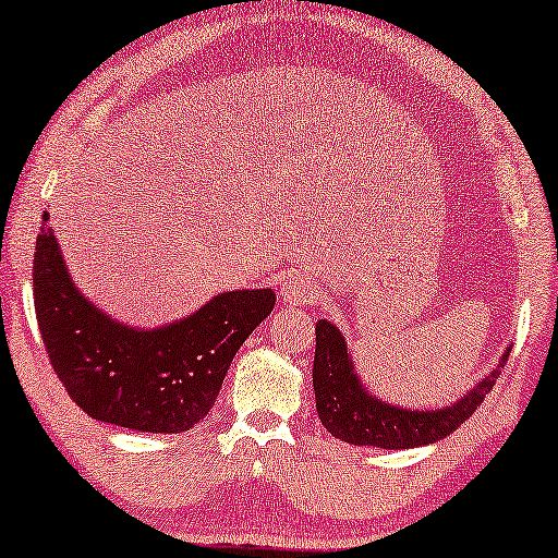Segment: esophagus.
Wrapping results in <instances>:
<instances>
[{
	"label": "esophagus",
	"mask_w": 558,
	"mask_h": 558,
	"mask_svg": "<svg viewBox=\"0 0 558 558\" xmlns=\"http://www.w3.org/2000/svg\"><path fill=\"white\" fill-rule=\"evenodd\" d=\"M279 296L287 306H304L306 302H314L316 281L304 277V274H299V271H291L289 277L281 281Z\"/></svg>",
	"instance_id": "1"
}]
</instances>
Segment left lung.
Segmentation results:
<instances>
[{"label":"left lung","mask_w":558,"mask_h":558,"mask_svg":"<svg viewBox=\"0 0 558 558\" xmlns=\"http://www.w3.org/2000/svg\"><path fill=\"white\" fill-rule=\"evenodd\" d=\"M509 351L511 344L504 349L499 364H494L492 372L484 374L474 389L451 401L449 407L409 409L404 404H391V401L368 391L362 376L356 374L354 356H351L344 333L333 322L319 319L316 322V351L312 368L316 414L333 439L354 444V447H426V444L447 439L482 407L486 393L494 389L504 364H507Z\"/></svg>","instance_id":"obj_1"}]
</instances>
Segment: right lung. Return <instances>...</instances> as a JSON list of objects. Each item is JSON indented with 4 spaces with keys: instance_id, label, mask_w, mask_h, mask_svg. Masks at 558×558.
<instances>
[{
    "instance_id": "right-lung-1",
    "label": "right lung",
    "mask_w": 558,
    "mask_h": 558,
    "mask_svg": "<svg viewBox=\"0 0 558 558\" xmlns=\"http://www.w3.org/2000/svg\"><path fill=\"white\" fill-rule=\"evenodd\" d=\"M32 274L41 339L74 404L147 434L190 432L209 414L239 347L277 302L269 287L234 289L159 327L119 322L74 284L49 214Z\"/></svg>"
}]
</instances>
